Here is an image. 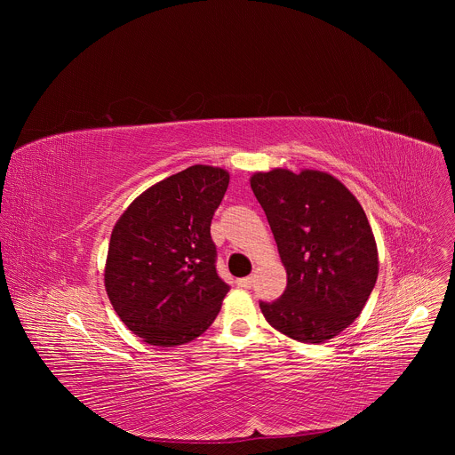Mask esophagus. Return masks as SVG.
I'll return each mask as SVG.
<instances>
[{
  "label": "esophagus",
  "mask_w": 455,
  "mask_h": 455,
  "mask_svg": "<svg viewBox=\"0 0 455 455\" xmlns=\"http://www.w3.org/2000/svg\"><path fill=\"white\" fill-rule=\"evenodd\" d=\"M237 286L244 288V290H250L253 286V277H243V279H237Z\"/></svg>",
  "instance_id": "34e87169"
}]
</instances>
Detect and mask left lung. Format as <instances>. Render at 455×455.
<instances>
[{
  "label": "left lung",
  "instance_id": "obj_1",
  "mask_svg": "<svg viewBox=\"0 0 455 455\" xmlns=\"http://www.w3.org/2000/svg\"><path fill=\"white\" fill-rule=\"evenodd\" d=\"M261 204L286 268V290L261 302L272 328L320 344L340 335L362 313L378 279V248L351 190L323 171L253 172Z\"/></svg>",
  "mask_w": 455,
  "mask_h": 455
}]
</instances>
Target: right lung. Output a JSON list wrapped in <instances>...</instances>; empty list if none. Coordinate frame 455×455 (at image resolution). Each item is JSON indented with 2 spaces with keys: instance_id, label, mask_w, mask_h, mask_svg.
Listing matches in <instances>:
<instances>
[{
  "instance_id": "add662e5",
  "label": "right lung",
  "mask_w": 455,
  "mask_h": 455,
  "mask_svg": "<svg viewBox=\"0 0 455 455\" xmlns=\"http://www.w3.org/2000/svg\"><path fill=\"white\" fill-rule=\"evenodd\" d=\"M228 181L221 167H187L144 190L115 223L106 293L146 344H187L218 316L228 286L216 272L211 221Z\"/></svg>"
}]
</instances>
